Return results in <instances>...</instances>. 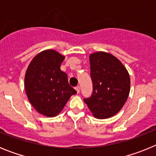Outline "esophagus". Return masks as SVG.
I'll return each instance as SVG.
<instances>
[{
  "label": "esophagus",
  "instance_id": "1",
  "mask_svg": "<svg viewBox=\"0 0 156 156\" xmlns=\"http://www.w3.org/2000/svg\"><path fill=\"white\" fill-rule=\"evenodd\" d=\"M75 89H76V91H77V93H80V86H76L75 87Z\"/></svg>",
  "mask_w": 156,
  "mask_h": 156
}]
</instances>
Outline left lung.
<instances>
[{
    "mask_svg": "<svg viewBox=\"0 0 156 156\" xmlns=\"http://www.w3.org/2000/svg\"><path fill=\"white\" fill-rule=\"evenodd\" d=\"M90 65L93 92L83 101L94 117L110 118L120 111L129 96V73L119 59L106 52L91 54Z\"/></svg>",
    "mask_w": 156,
    "mask_h": 156,
    "instance_id": "obj_1",
    "label": "left lung"
}]
</instances>
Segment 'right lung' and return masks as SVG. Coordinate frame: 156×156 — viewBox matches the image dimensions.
<instances>
[{
    "instance_id": "obj_1",
    "label": "right lung",
    "mask_w": 156,
    "mask_h": 156,
    "mask_svg": "<svg viewBox=\"0 0 156 156\" xmlns=\"http://www.w3.org/2000/svg\"><path fill=\"white\" fill-rule=\"evenodd\" d=\"M65 57L54 50H46L33 58L25 76V89L30 102L39 113L54 117L63 109L76 91L60 69Z\"/></svg>"
}]
</instances>
